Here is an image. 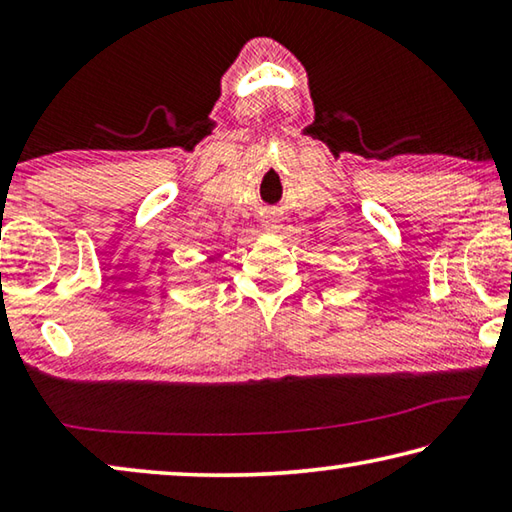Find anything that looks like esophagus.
Listing matches in <instances>:
<instances>
[{
    "label": "esophagus",
    "instance_id": "esophagus-1",
    "mask_svg": "<svg viewBox=\"0 0 512 512\" xmlns=\"http://www.w3.org/2000/svg\"><path fill=\"white\" fill-rule=\"evenodd\" d=\"M262 228L264 230H271V232H277L282 228V219H277L275 214H266L262 219Z\"/></svg>",
    "mask_w": 512,
    "mask_h": 512
}]
</instances>
